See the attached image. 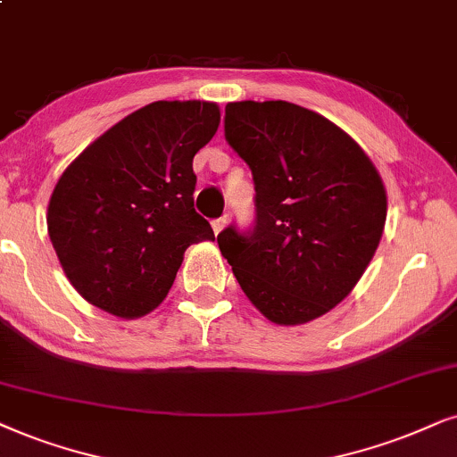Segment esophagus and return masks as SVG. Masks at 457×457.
Returning <instances> with one entry per match:
<instances>
[{
    "label": "esophagus",
    "instance_id": "esophagus-1",
    "mask_svg": "<svg viewBox=\"0 0 457 457\" xmlns=\"http://www.w3.org/2000/svg\"><path fill=\"white\" fill-rule=\"evenodd\" d=\"M211 225H212V232L221 234L223 229H225V219H215V221H212Z\"/></svg>",
    "mask_w": 457,
    "mask_h": 457
}]
</instances>
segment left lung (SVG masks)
I'll return each instance as SVG.
<instances>
[{"label": "left lung", "instance_id": "1", "mask_svg": "<svg viewBox=\"0 0 457 457\" xmlns=\"http://www.w3.org/2000/svg\"><path fill=\"white\" fill-rule=\"evenodd\" d=\"M225 138L255 181V228L217 236L245 295L274 325H303L350 295L384 234L382 177L348 132L287 101L225 107Z\"/></svg>", "mask_w": 457, "mask_h": 457}]
</instances>
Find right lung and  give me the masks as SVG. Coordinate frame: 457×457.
<instances>
[{"instance_id": "add662e5", "label": "right lung", "mask_w": 457, "mask_h": 457, "mask_svg": "<svg viewBox=\"0 0 457 457\" xmlns=\"http://www.w3.org/2000/svg\"><path fill=\"white\" fill-rule=\"evenodd\" d=\"M217 103L155 101L92 141L48 202V236L86 302L141 319L169 295L189 245L215 240L194 209V155L215 137Z\"/></svg>"}]
</instances>
